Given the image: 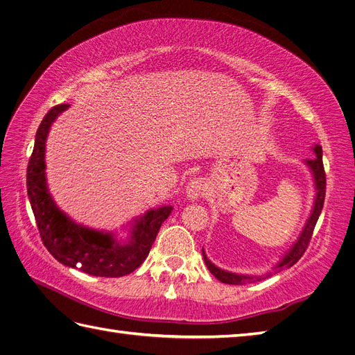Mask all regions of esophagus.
<instances>
[{
    "instance_id": "1",
    "label": "esophagus",
    "mask_w": 355,
    "mask_h": 355,
    "mask_svg": "<svg viewBox=\"0 0 355 355\" xmlns=\"http://www.w3.org/2000/svg\"><path fill=\"white\" fill-rule=\"evenodd\" d=\"M202 191H204V189H202V181H201L200 178L191 180V183H189V184L186 186V196H187V200L196 201L198 198H201Z\"/></svg>"
}]
</instances>
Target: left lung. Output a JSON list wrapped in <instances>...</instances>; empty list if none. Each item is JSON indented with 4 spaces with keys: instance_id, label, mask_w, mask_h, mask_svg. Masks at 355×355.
<instances>
[{
    "instance_id": "obj_1",
    "label": "left lung",
    "mask_w": 355,
    "mask_h": 355,
    "mask_svg": "<svg viewBox=\"0 0 355 355\" xmlns=\"http://www.w3.org/2000/svg\"><path fill=\"white\" fill-rule=\"evenodd\" d=\"M313 153H315V157L310 160H304V163L307 164L311 177H313V183H315V201H313V207L310 211V216L304 225L301 234L298 236V239L293 242V245L289 248V251H286V254L283 255L277 265L272 268V270H269L266 275H245V274H236V272H230L225 269L218 268L215 263H211L207 257V254L202 250V257L205 261V266L211 272V275H215L219 282L225 283V284H236V286H242V284H248V283H255L260 282V279H265L268 277H270L272 274H277L278 270H283L293 266L296 261H298L302 254L306 252L309 242L313 234V230H315L316 222L319 219L320 211H322L324 207V200H325V186H327V178H325V171H324V163H322V146H319L318 144L311 148Z\"/></svg>"
}]
</instances>
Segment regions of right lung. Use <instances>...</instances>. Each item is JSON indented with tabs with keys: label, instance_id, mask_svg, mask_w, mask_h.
Masks as SVG:
<instances>
[{
	"label": "right lung",
	"instance_id": "right-lung-1",
	"mask_svg": "<svg viewBox=\"0 0 355 355\" xmlns=\"http://www.w3.org/2000/svg\"><path fill=\"white\" fill-rule=\"evenodd\" d=\"M69 104L53 107L37 128L35 148L27 168V192L44 245L62 265L95 277H123L136 270L150 254L159 230L172 205L146 210L127 225V237L114 232L89 228L71 219L54 202L45 175V145L53 122Z\"/></svg>",
	"mask_w": 355,
	"mask_h": 355
}]
</instances>
